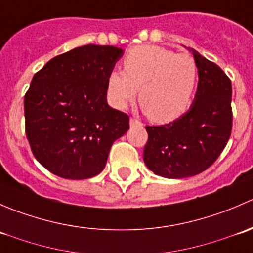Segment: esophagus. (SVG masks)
Returning a JSON list of instances; mask_svg holds the SVG:
<instances>
[{
  "label": "esophagus",
  "mask_w": 253,
  "mask_h": 253,
  "mask_svg": "<svg viewBox=\"0 0 253 253\" xmlns=\"http://www.w3.org/2000/svg\"><path fill=\"white\" fill-rule=\"evenodd\" d=\"M129 125H131V126H136V125H142V122L139 121V120L131 117V120H129Z\"/></svg>",
  "instance_id": "34e87169"
}]
</instances>
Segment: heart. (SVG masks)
<instances>
[{
  "label": "heart",
  "mask_w": 253,
  "mask_h": 253,
  "mask_svg": "<svg viewBox=\"0 0 253 253\" xmlns=\"http://www.w3.org/2000/svg\"><path fill=\"white\" fill-rule=\"evenodd\" d=\"M198 83V67L188 53L157 45L133 47L124 58V72L111 71L108 89L115 106L122 109L136 98L152 121L167 124L190 106Z\"/></svg>",
  "instance_id": "b5f03b06"
}]
</instances>
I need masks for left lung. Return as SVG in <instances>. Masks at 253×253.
I'll list each match as a JSON object with an SVG mask.
<instances>
[{
	"label": "left lung",
	"mask_w": 253,
	"mask_h": 253,
	"mask_svg": "<svg viewBox=\"0 0 253 253\" xmlns=\"http://www.w3.org/2000/svg\"><path fill=\"white\" fill-rule=\"evenodd\" d=\"M198 86L190 110L160 126H145L143 160L155 175L195 176L208 169L225 148L233 128L231 81L216 63L191 48Z\"/></svg>",
	"instance_id": "1"
}]
</instances>
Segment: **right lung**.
<instances>
[{
    "instance_id": "1",
    "label": "right lung",
    "mask_w": 253,
    "mask_h": 253,
    "mask_svg": "<svg viewBox=\"0 0 253 253\" xmlns=\"http://www.w3.org/2000/svg\"><path fill=\"white\" fill-rule=\"evenodd\" d=\"M124 51L85 45L58 55L38 71L24 95L25 134L35 159L70 180L103 171L112 143L129 116L106 101L108 77Z\"/></svg>"
}]
</instances>
